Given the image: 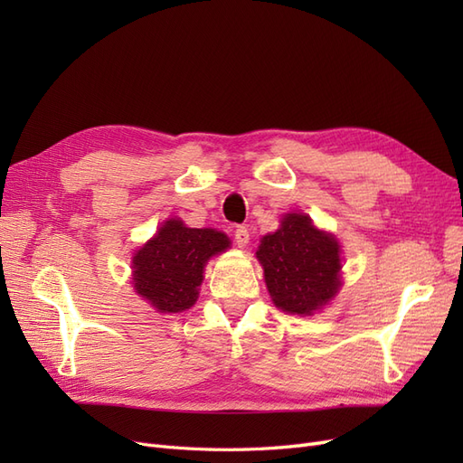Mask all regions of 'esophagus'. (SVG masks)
Instances as JSON below:
<instances>
[{"instance_id":"34e87169","label":"esophagus","mask_w":463,"mask_h":463,"mask_svg":"<svg viewBox=\"0 0 463 463\" xmlns=\"http://www.w3.org/2000/svg\"><path fill=\"white\" fill-rule=\"evenodd\" d=\"M233 240L240 247H245L249 243V230L245 226H237L233 230Z\"/></svg>"}]
</instances>
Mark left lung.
<instances>
[{
    "instance_id": "obj_1",
    "label": "left lung",
    "mask_w": 463,
    "mask_h": 463,
    "mask_svg": "<svg viewBox=\"0 0 463 463\" xmlns=\"http://www.w3.org/2000/svg\"><path fill=\"white\" fill-rule=\"evenodd\" d=\"M255 255L274 305L286 313L313 315L342 288L340 243L303 213L286 214Z\"/></svg>"
}]
</instances>
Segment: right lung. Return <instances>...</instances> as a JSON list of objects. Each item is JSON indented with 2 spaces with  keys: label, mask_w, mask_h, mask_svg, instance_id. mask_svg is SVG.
Segmentation results:
<instances>
[{
  "label": "right lung",
  "mask_w": 463,
  "mask_h": 463,
  "mask_svg": "<svg viewBox=\"0 0 463 463\" xmlns=\"http://www.w3.org/2000/svg\"><path fill=\"white\" fill-rule=\"evenodd\" d=\"M228 247L226 233L165 220L133 257L135 291L158 313L187 311L199 299L206 262Z\"/></svg>",
  "instance_id": "1"
}]
</instances>
